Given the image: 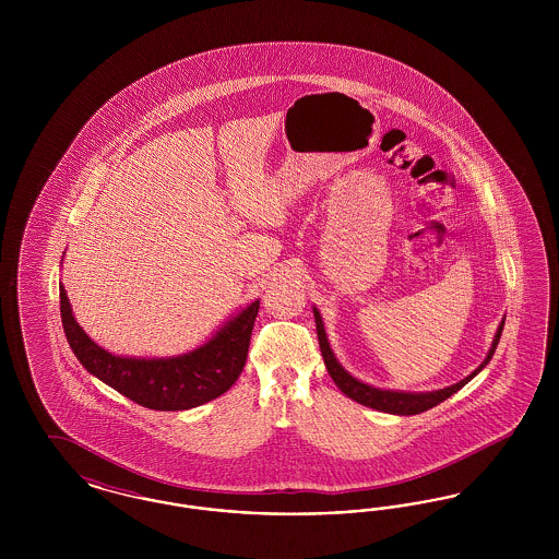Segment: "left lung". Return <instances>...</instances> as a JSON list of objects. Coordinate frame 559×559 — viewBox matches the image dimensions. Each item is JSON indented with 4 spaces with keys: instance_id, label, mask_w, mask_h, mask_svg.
I'll return each instance as SVG.
<instances>
[{
    "instance_id": "obj_1",
    "label": "left lung",
    "mask_w": 559,
    "mask_h": 559,
    "mask_svg": "<svg viewBox=\"0 0 559 559\" xmlns=\"http://www.w3.org/2000/svg\"><path fill=\"white\" fill-rule=\"evenodd\" d=\"M314 312V320H317V333H319L320 352H322V358H324V367L331 374V379L335 381V385L346 394L347 399L356 400L358 404H365L369 408L374 411H381V413H390V415H419L424 411L433 408L436 404L444 402L447 399H451L452 394H456L463 385H467L476 374H478L492 358L495 349L499 346V340H501V333H503V324L506 319L501 320L497 333H495V340H492V346L488 349L486 358L481 360L478 369L474 372H469L465 379L452 383L449 388H442V390H433V392H402V390H383V388H374L369 385L360 379H356L354 374L342 367V362L337 360V356L333 354L331 344L326 340V331H324V322L320 317L319 308H312Z\"/></svg>"
}]
</instances>
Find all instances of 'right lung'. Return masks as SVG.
I'll list each match as a JSON object with an SVG mask.
<instances>
[{
    "instance_id": "1",
    "label": "right lung",
    "mask_w": 559,
    "mask_h": 559,
    "mask_svg": "<svg viewBox=\"0 0 559 559\" xmlns=\"http://www.w3.org/2000/svg\"><path fill=\"white\" fill-rule=\"evenodd\" d=\"M258 310L260 299L240 308L205 344L178 356H119L98 346L81 329L60 283L64 335L83 369L126 399L153 411H188L228 392L245 367Z\"/></svg>"
}]
</instances>
